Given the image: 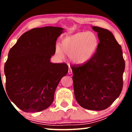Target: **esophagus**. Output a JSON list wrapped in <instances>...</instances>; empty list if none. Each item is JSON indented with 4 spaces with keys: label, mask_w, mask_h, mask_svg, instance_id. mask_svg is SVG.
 Instances as JSON below:
<instances>
[{
    "label": "esophagus",
    "mask_w": 132,
    "mask_h": 132,
    "mask_svg": "<svg viewBox=\"0 0 132 132\" xmlns=\"http://www.w3.org/2000/svg\"><path fill=\"white\" fill-rule=\"evenodd\" d=\"M72 69H71V67L69 66V70H68V73L69 74H70V75H71V74H72Z\"/></svg>",
    "instance_id": "esophagus-1"
}]
</instances>
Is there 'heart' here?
<instances>
[{
  "mask_svg": "<svg viewBox=\"0 0 132 132\" xmlns=\"http://www.w3.org/2000/svg\"><path fill=\"white\" fill-rule=\"evenodd\" d=\"M98 46V38L91 31L79 32L62 39L61 48L57 47L56 52L60 57L63 53L70 56L71 61L77 64H83L92 58Z\"/></svg>",
  "mask_w": 132,
  "mask_h": 132,
  "instance_id": "obj_1",
  "label": "heart"
}]
</instances>
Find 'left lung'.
<instances>
[{
	"label": "left lung",
	"mask_w": 132,
	"mask_h": 132,
	"mask_svg": "<svg viewBox=\"0 0 132 132\" xmlns=\"http://www.w3.org/2000/svg\"><path fill=\"white\" fill-rule=\"evenodd\" d=\"M100 42L97 51L86 63L71 66L75 95L80 106L102 111L121 93L125 60L121 46L106 29L93 26Z\"/></svg>",
	"instance_id": "obj_1"
}]
</instances>
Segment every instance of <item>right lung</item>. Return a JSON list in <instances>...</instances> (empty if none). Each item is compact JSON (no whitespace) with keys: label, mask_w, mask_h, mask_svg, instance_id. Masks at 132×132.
<instances>
[{"label":"right lung","mask_w":132,"mask_h":132,"mask_svg":"<svg viewBox=\"0 0 132 132\" xmlns=\"http://www.w3.org/2000/svg\"><path fill=\"white\" fill-rule=\"evenodd\" d=\"M63 30L51 26L33 28L24 33L9 51L4 64L6 90L11 101L24 112L48 108L59 81L68 72L66 63L50 62Z\"/></svg>","instance_id":"right-lung-1"}]
</instances>
